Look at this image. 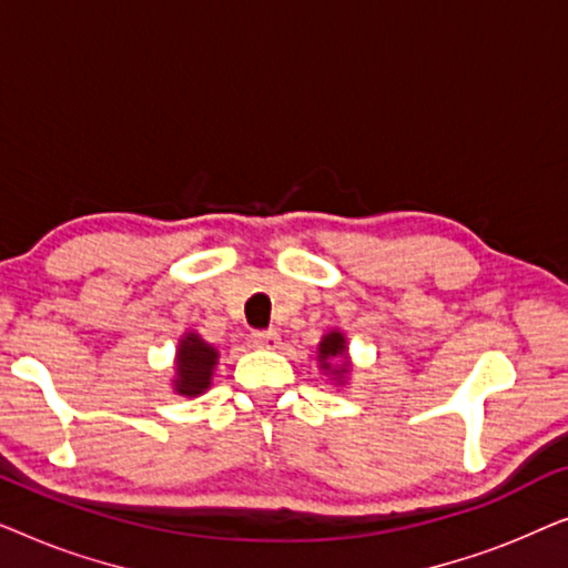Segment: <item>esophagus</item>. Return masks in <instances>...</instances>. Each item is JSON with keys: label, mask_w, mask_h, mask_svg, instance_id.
Here are the masks:
<instances>
[{"label": "esophagus", "mask_w": 568, "mask_h": 568, "mask_svg": "<svg viewBox=\"0 0 568 568\" xmlns=\"http://www.w3.org/2000/svg\"><path fill=\"white\" fill-rule=\"evenodd\" d=\"M251 341L255 348H266V352H274V348H278V344H282V338H278L276 331H255Z\"/></svg>", "instance_id": "34e87169"}]
</instances>
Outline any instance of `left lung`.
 Returning <instances> with one entry per match:
<instances>
[{"instance_id":"left-lung-1","label":"left lung","mask_w":568,"mask_h":568,"mask_svg":"<svg viewBox=\"0 0 568 568\" xmlns=\"http://www.w3.org/2000/svg\"><path fill=\"white\" fill-rule=\"evenodd\" d=\"M317 367H321L323 375H328L333 385H346L354 364L352 356H348V341L344 331L333 328L321 338V344H317Z\"/></svg>"}]
</instances>
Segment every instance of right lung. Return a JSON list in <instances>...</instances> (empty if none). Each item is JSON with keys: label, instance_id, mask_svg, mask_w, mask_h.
<instances>
[{"label": "right lung", "instance_id": "add662e5", "mask_svg": "<svg viewBox=\"0 0 568 568\" xmlns=\"http://www.w3.org/2000/svg\"><path fill=\"white\" fill-rule=\"evenodd\" d=\"M216 364H220L216 346L201 338L196 331H185L175 346V372L173 379H170V387H173L175 395H183V398H199V395H204L212 387Z\"/></svg>", "mask_w": 568, "mask_h": 568}]
</instances>
